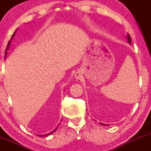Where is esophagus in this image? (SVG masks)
Instances as JSON below:
<instances>
[{"label":"esophagus","mask_w":151,"mask_h":151,"mask_svg":"<svg viewBox=\"0 0 151 151\" xmlns=\"http://www.w3.org/2000/svg\"><path fill=\"white\" fill-rule=\"evenodd\" d=\"M82 77H83V73L81 70H78L75 73V78L76 80H80L81 78H82Z\"/></svg>","instance_id":"34e87169"}]
</instances>
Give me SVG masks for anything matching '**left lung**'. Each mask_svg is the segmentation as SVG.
Returning <instances> with one entry per match:
<instances>
[{
    "mask_svg": "<svg viewBox=\"0 0 151 151\" xmlns=\"http://www.w3.org/2000/svg\"><path fill=\"white\" fill-rule=\"evenodd\" d=\"M126 38L127 40H128V43L129 44H131V38H130V35L129 34H127L126 35ZM101 123V125H105L104 123ZM106 126H108V124H106Z\"/></svg>",
    "mask_w": 151,
    "mask_h": 151,
    "instance_id": "left-lung-1",
    "label": "left lung"
}]
</instances>
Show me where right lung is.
<instances>
[{
  "label": "right lung",
  "instance_id": "obj_1",
  "mask_svg": "<svg viewBox=\"0 0 151 151\" xmlns=\"http://www.w3.org/2000/svg\"><path fill=\"white\" fill-rule=\"evenodd\" d=\"M16 31H17V29L15 30V32L14 33H13V34L12 35V36H11V40H9V42H8V45H7V47H6V52H5V54H6V55H5V58H6V55H7V53H8V52H7V50H8V49H9V47H10V45H11V41L12 40H13V37L15 36V35H16ZM57 128H58V127H56V128H55V129H54L53 131H51V132H50V133H47V134H45V135H38V136H40V137H43V136H45V137H46V136H48V135H51L52 133H54V132L55 131V130H57Z\"/></svg>",
  "mask_w": 151,
  "mask_h": 151
}]
</instances>
